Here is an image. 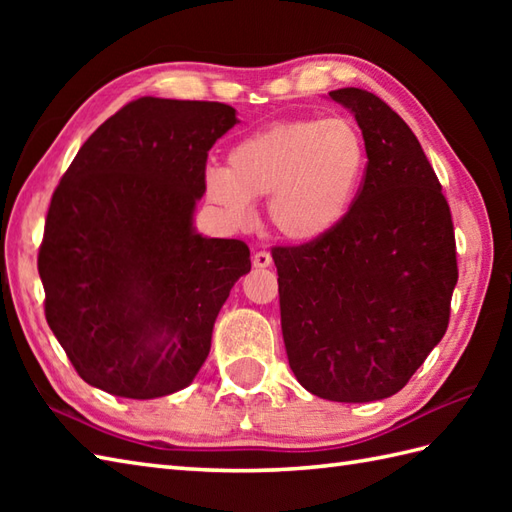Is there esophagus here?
<instances>
[{
	"mask_svg": "<svg viewBox=\"0 0 512 512\" xmlns=\"http://www.w3.org/2000/svg\"><path fill=\"white\" fill-rule=\"evenodd\" d=\"M253 264H255V268H268L270 264H273V257H270L268 250H257L253 257Z\"/></svg>",
	"mask_w": 512,
	"mask_h": 512,
	"instance_id": "obj_1",
	"label": "esophagus"
}]
</instances>
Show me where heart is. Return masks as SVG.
I'll use <instances>...</instances> for the list:
<instances>
[{
  "label": "heart",
  "mask_w": 512,
  "mask_h": 512,
  "mask_svg": "<svg viewBox=\"0 0 512 512\" xmlns=\"http://www.w3.org/2000/svg\"><path fill=\"white\" fill-rule=\"evenodd\" d=\"M367 169V145L347 118H299L268 125L228 151V169L206 171V195L233 224H248L253 200L268 198L275 231L317 242L350 215Z\"/></svg>",
  "instance_id": "heart-1"
}]
</instances>
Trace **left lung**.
<instances>
[{"instance_id": "1", "label": "left lung", "mask_w": 512, "mask_h": 512, "mask_svg": "<svg viewBox=\"0 0 512 512\" xmlns=\"http://www.w3.org/2000/svg\"><path fill=\"white\" fill-rule=\"evenodd\" d=\"M356 118L367 169L328 237L275 246L290 369L334 402L394 396L447 332L458 284L455 235L436 171L409 125L358 88L330 92Z\"/></svg>"}]
</instances>
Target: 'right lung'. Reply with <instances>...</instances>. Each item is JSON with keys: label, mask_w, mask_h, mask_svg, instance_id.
Masks as SVG:
<instances>
[{"label": "right lung", "mask_w": 512, "mask_h": 512, "mask_svg": "<svg viewBox=\"0 0 512 512\" xmlns=\"http://www.w3.org/2000/svg\"><path fill=\"white\" fill-rule=\"evenodd\" d=\"M235 123L231 105L145 96L85 140L54 189L37 259L43 306L88 385L169 396L209 356L250 250L195 233L193 211L209 149Z\"/></svg>", "instance_id": "add662e5"}]
</instances>
